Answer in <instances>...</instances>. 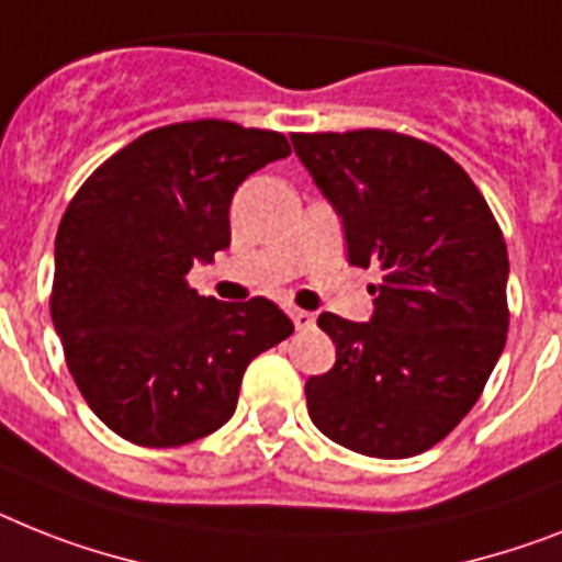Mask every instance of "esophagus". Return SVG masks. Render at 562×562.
Masks as SVG:
<instances>
[{"instance_id": "1", "label": "esophagus", "mask_w": 562, "mask_h": 562, "mask_svg": "<svg viewBox=\"0 0 562 562\" xmlns=\"http://www.w3.org/2000/svg\"><path fill=\"white\" fill-rule=\"evenodd\" d=\"M290 318L295 324V330H310L315 324V315L307 313V310H290Z\"/></svg>"}]
</instances>
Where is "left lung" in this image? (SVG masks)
<instances>
[{
    "label": "left lung",
    "instance_id": "1",
    "mask_svg": "<svg viewBox=\"0 0 562 562\" xmlns=\"http://www.w3.org/2000/svg\"><path fill=\"white\" fill-rule=\"evenodd\" d=\"M345 224L347 261L379 267L373 318L322 313L336 364L307 379L324 437L379 459L442 442L476 405L508 333V249L442 148L384 128L292 134Z\"/></svg>",
    "mask_w": 562,
    "mask_h": 562
}]
</instances>
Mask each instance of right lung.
<instances>
[{
    "label": "right lung",
    "instance_id": "obj_1",
    "mask_svg": "<svg viewBox=\"0 0 562 562\" xmlns=\"http://www.w3.org/2000/svg\"><path fill=\"white\" fill-rule=\"evenodd\" d=\"M286 155L284 134L229 120L160 125L65 209L50 318L82 398L117 437L178 448L215 434L249 361L292 333L272 301L229 304L187 281L194 261L229 247L235 189Z\"/></svg>",
    "mask_w": 562,
    "mask_h": 562
}]
</instances>
